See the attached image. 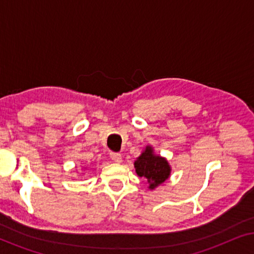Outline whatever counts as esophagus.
I'll list each match as a JSON object with an SVG mask.
<instances>
[{
	"mask_svg": "<svg viewBox=\"0 0 254 254\" xmlns=\"http://www.w3.org/2000/svg\"><path fill=\"white\" fill-rule=\"evenodd\" d=\"M110 157L112 158L114 162H117V163L123 162V156H121L120 154H118V152H111Z\"/></svg>",
	"mask_w": 254,
	"mask_h": 254,
	"instance_id": "34e87169",
	"label": "esophagus"
}]
</instances>
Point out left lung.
I'll list each match as a JSON object with an SVG mask.
<instances>
[{"label":"left lung","mask_w":254,"mask_h":254,"mask_svg":"<svg viewBox=\"0 0 254 254\" xmlns=\"http://www.w3.org/2000/svg\"><path fill=\"white\" fill-rule=\"evenodd\" d=\"M135 172L147 180L148 189L152 190L166 182L171 176V165L165 157L155 154L154 148L147 145L134 162Z\"/></svg>","instance_id":"left-lung-1"}]
</instances>
